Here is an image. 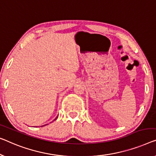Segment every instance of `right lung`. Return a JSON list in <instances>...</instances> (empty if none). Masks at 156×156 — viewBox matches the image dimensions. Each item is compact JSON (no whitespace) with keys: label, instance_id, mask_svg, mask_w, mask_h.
Listing matches in <instances>:
<instances>
[{"label":"right lung","instance_id":"add662e5","mask_svg":"<svg viewBox=\"0 0 156 156\" xmlns=\"http://www.w3.org/2000/svg\"><path fill=\"white\" fill-rule=\"evenodd\" d=\"M56 119H57V118H55V120H56Z\"/></svg>","mask_w":156,"mask_h":156}]
</instances>
